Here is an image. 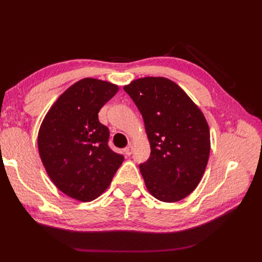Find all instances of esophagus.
I'll return each mask as SVG.
<instances>
[{
  "mask_svg": "<svg viewBox=\"0 0 262 262\" xmlns=\"http://www.w3.org/2000/svg\"><path fill=\"white\" fill-rule=\"evenodd\" d=\"M124 153H125V155H128V156L132 155V153H133V147H132L131 145L126 146V147L124 148Z\"/></svg>",
  "mask_w": 262,
  "mask_h": 262,
  "instance_id": "34e87169",
  "label": "esophagus"
}]
</instances>
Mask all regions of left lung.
<instances>
[{
  "mask_svg": "<svg viewBox=\"0 0 262 262\" xmlns=\"http://www.w3.org/2000/svg\"><path fill=\"white\" fill-rule=\"evenodd\" d=\"M123 90L143 117L150 156L140 165L148 192L163 202L185 199L209 161L210 129L201 109L166 77H142Z\"/></svg>",
  "mask_w": 262,
  "mask_h": 262,
  "instance_id": "1",
  "label": "left lung"
}]
</instances>
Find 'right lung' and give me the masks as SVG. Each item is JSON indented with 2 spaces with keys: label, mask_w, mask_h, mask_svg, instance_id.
<instances>
[{
  "label": "right lung",
  "mask_w": 262,
  "mask_h": 262,
  "mask_svg": "<svg viewBox=\"0 0 262 262\" xmlns=\"http://www.w3.org/2000/svg\"><path fill=\"white\" fill-rule=\"evenodd\" d=\"M119 87L86 77L63 92L45 116L38 149L54 186L68 196L89 202L109 187L123 156L108 146L109 130L98 113Z\"/></svg>",
  "instance_id": "add662e5"
}]
</instances>
